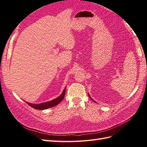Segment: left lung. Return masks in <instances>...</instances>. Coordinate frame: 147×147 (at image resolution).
<instances>
[{
  "label": "left lung",
  "instance_id": "8db88e82",
  "mask_svg": "<svg viewBox=\"0 0 147 147\" xmlns=\"http://www.w3.org/2000/svg\"><path fill=\"white\" fill-rule=\"evenodd\" d=\"M88 95H89V97H90V99H91V100H92V101H93V102H95V101H94V100H93V99H92V98H91V97H90V95H89V94H88ZM95 103H96V102H95Z\"/></svg>",
  "mask_w": 147,
  "mask_h": 147
}]
</instances>
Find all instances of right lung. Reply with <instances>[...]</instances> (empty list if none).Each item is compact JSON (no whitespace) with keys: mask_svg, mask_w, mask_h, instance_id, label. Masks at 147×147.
Masks as SVG:
<instances>
[{"mask_svg":"<svg viewBox=\"0 0 147 147\" xmlns=\"http://www.w3.org/2000/svg\"><path fill=\"white\" fill-rule=\"evenodd\" d=\"M66 88V87H65L63 91L62 92V94L59 96V97H58L57 98L51 100V101L41 103H37V104H33L27 102H26V103L32 108H34V109H36V110H45V109H47L49 108L53 107L54 106H56L58 104H59L61 102V100L63 99L65 95Z\"/></svg>","mask_w":147,"mask_h":147,"instance_id":"add662e5","label":"right lung"}]
</instances>
